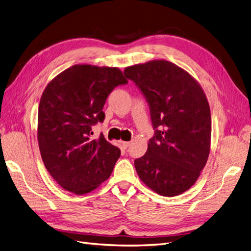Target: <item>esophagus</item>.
Instances as JSON below:
<instances>
[{"mask_svg": "<svg viewBox=\"0 0 251 251\" xmlns=\"http://www.w3.org/2000/svg\"><path fill=\"white\" fill-rule=\"evenodd\" d=\"M130 144H131L130 141H123V146H124L125 148H127L128 146H130Z\"/></svg>", "mask_w": 251, "mask_h": 251, "instance_id": "34e87169", "label": "esophagus"}]
</instances>
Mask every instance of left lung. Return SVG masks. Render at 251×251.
<instances>
[{"mask_svg": "<svg viewBox=\"0 0 251 251\" xmlns=\"http://www.w3.org/2000/svg\"><path fill=\"white\" fill-rule=\"evenodd\" d=\"M150 104L155 136L135 160L140 180L165 197L178 196L198 180L210 151V109L200 83L164 59L126 67Z\"/></svg>", "mask_w": 251, "mask_h": 251, "instance_id": "1", "label": "left lung"}]
</instances>
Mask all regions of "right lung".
<instances>
[{
	"label": "right lung",
	"instance_id": "1",
	"mask_svg": "<svg viewBox=\"0 0 251 251\" xmlns=\"http://www.w3.org/2000/svg\"><path fill=\"white\" fill-rule=\"evenodd\" d=\"M127 80L116 67L74 65L45 88L37 115L43 162L57 184L75 195L94 191L107 180L120 150L92 126L104 119L102 108L113 89Z\"/></svg>",
	"mask_w": 251,
	"mask_h": 251
}]
</instances>
